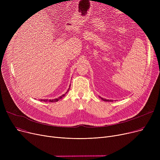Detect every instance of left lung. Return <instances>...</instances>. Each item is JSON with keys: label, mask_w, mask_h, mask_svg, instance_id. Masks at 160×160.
<instances>
[{"label": "left lung", "mask_w": 160, "mask_h": 160, "mask_svg": "<svg viewBox=\"0 0 160 160\" xmlns=\"http://www.w3.org/2000/svg\"><path fill=\"white\" fill-rule=\"evenodd\" d=\"M100 98H101L102 100H104V101H106V102H113V100H109V99H106V98H102V97H99Z\"/></svg>", "instance_id": "obj_1"}]
</instances>
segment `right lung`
<instances>
[{
  "instance_id": "add662e5",
  "label": "right lung",
  "mask_w": 160,
  "mask_h": 160,
  "mask_svg": "<svg viewBox=\"0 0 160 160\" xmlns=\"http://www.w3.org/2000/svg\"><path fill=\"white\" fill-rule=\"evenodd\" d=\"M70 86H71V85L69 86V89H68V90H67V91L66 92V93H65V94H63V95H62V96H60V97H59L58 98H54V99H49V100H48V99H40L39 100L40 101H42V102H58L59 100L60 99H61L62 98H63V97H65V94L67 93V92L69 91V88H70Z\"/></svg>"
}]
</instances>
